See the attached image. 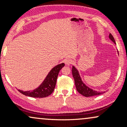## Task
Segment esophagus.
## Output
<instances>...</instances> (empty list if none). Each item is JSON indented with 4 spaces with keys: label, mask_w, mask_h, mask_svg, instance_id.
<instances>
[{
    "label": "esophagus",
    "mask_w": 127,
    "mask_h": 127,
    "mask_svg": "<svg viewBox=\"0 0 127 127\" xmlns=\"http://www.w3.org/2000/svg\"><path fill=\"white\" fill-rule=\"evenodd\" d=\"M64 63L66 65H69L70 64L72 63V60L70 59H65L64 60Z\"/></svg>",
    "instance_id": "1"
}]
</instances>
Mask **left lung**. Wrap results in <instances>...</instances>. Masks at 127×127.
I'll use <instances>...</instances> for the list:
<instances>
[{"mask_svg":"<svg viewBox=\"0 0 127 127\" xmlns=\"http://www.w3.org/2000/svg\"><path fill=\"white\" fill-rule=\"evenodd\" d=\"M109 39H110V40H111V41L113 42L115 44H116V42H115L114 37H113V36H112L110 33L109 34ZM72 71L73 77L74 80H75V84L77 91H78V93H79L80 94H82V95L85 96V97H92V96L98 95L106 93V91L100 92L97 91H95V90H93V89L90 88V87H88V86L86 85L82 81V78H81V75H80L78 70L77 69L74 65L72 66Z\"/></svg>","mask_w":127,"mask_h":127,"instance_id":"left-lung-1","label":"left lung"}]
</instances>
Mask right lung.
<instances>
[{
  "mask_svg": "<svg viewBox=\"0 0 127 127\" xmlns=\"http://www.w3.org/2000/svg\"><path fill=\"white\" fill-rule=\"evenodd\" d=\"M64 63H63L54 67L46 75L42 84L34 90L26 91L20 90H18L24 95L34 98H43L48 97L51 95L54 90L58 75L60 70L64 66Z\"/></svg>",
  "mask_w": 127,
  "mask_h": 127,
  "instance_id": "add662e5",
  "label": "right lung"
}]
</instances>
